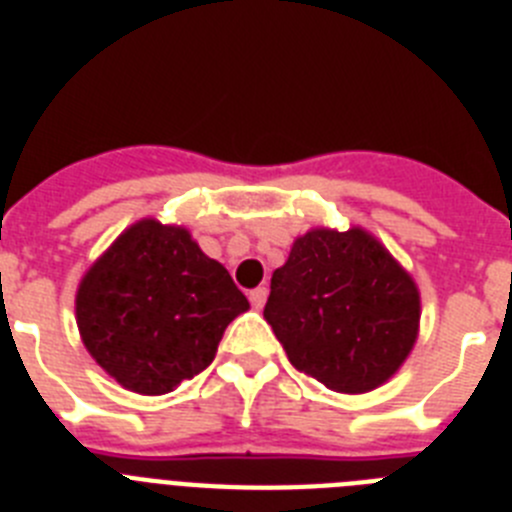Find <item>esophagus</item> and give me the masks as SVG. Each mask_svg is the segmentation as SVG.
I'll use <instances>...</instances> for the list:
<instances>
[{
  "label": "esophagus",
  "instance_id": "obj_1",
  "mask_svg": "<svg viewBox=\"0 0 512 512\" xmlns=\"http://www.w3.org/2000/svg\"><path fill=\"white\" fill-rule=\"evenodd\" d=\"M266 295H269V289L256 287V289H251V292H248V300H251V305L256 307V310H261V307H264V302H266Z\"/></svg>",
  "mask_w": 512,
  "mask_h": 512
}]
</instances>
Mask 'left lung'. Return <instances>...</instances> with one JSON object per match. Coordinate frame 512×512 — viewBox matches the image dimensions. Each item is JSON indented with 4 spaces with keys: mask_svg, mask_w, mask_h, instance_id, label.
Listing matches in <instances>:
<instances>
[{
    "mask_svg": "<svg viewBox=\"0 0 512 512\" xmlns=\"http://www.w3.org/2000/svg\"><path fill=\"white\" fill-rule=\"evenodd\" d=\"M264 318L295 369L333 392L361 395L413 351L420 295L374 235L315 228L271 274Z\"/></svg>",
    "mask_w": 512,
    "mask_h": 512,
    "instance_id": "obj_1",
    "label": "left lung"
}]
</instances>
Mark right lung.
<instances>
[{
    "label": "right lung",
    "mask_w": 512,
    "mask_h": 512,
    "mask_svg": "<svg viewBox=\"0 0 512 512\" xmlns=\"http://www.w3.org/2000/svg\"><path fill=\"white\" fill-rule=\"evenodd\" d=\"M246 310L228 269L205 256L187 228L153 217L130 225L76 292L87 351L138 395H166L200 374L230 320Z\"/></svg>",
    "instance_id": "obj_1"
}]
</instances>
